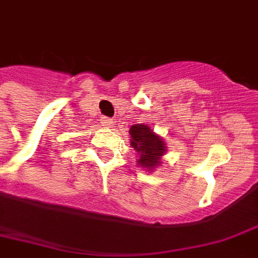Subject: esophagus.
I'll return each mask as SVG.
<instances>
[{"label":"esophagus","mask_w":258,"mask_h":258,"mask_svg":"<svg viewBox=\"0 0 258 258\" xmlns=\"http://www.w3.org/2000/svg\"><path fill=\"white\" fill-rule=\"evenodd\" d=\"M101 123L105 127H112V125H114V120L110 119V117H106V116H102L101 117Z\"/></svg>","instance_id":"obj_1"}]
</instances>
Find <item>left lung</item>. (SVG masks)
<instances>
[{
    "label": "left lung",
    "mask_w": 258,
    "mask_h": 258,
    "mask_svg": "<svg viewBox=\"0 0 258 258\" xmlns=\"http://www.w3.org/2000/svg\"><path fill=\"white\" fill-rule=\"evenodd\" d=\"M131 146L139 154L138 164L144 168L152 169L160 164V157L165 153V144L163 139L153 133L145 124H135L130 130Z\"/></svg>",
    "instance_id": "8db88e82"
}]
</instances>
